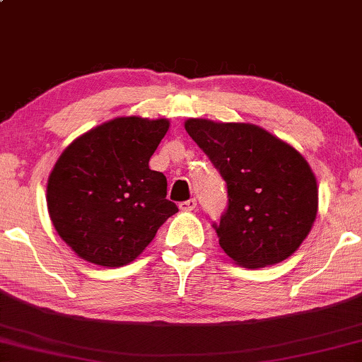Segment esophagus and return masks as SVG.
<instances>
[{"mask_svg": "<svg viewBox=\"0 0 362 362\" xmlns=\"http://www.w3.org/2000/svg\"><path fill=\"white\" fill-rule=\"evenodd\" d=\"M196 207H197L196 199H189V201H185V202L180 204V209H181V211H185V212L196 211Z\"/></svg>", "mask_w": 362, "mask_h": 362, "instance_id": "esophagus-1", "label": "esophagus"}]
</instances>
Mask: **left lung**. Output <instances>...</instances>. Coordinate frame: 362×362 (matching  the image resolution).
Instances as JSON below:
<instances>
[{"mask_svg": "<svg viewBox=\"0 0 362 362\" xmlns=\"http://www.w3.org/2000/svg\"><path fill=\"white\" fill-rule=\"evenodd\" d=\"M186 132L227 182V211L214 223L235 263H281L307 238L318 211V187L307 160L253 124L187 119Z\"/></svg>", "mask_w": 362, "mask_h": 362, "instance_id": "left-lung-1", "label": "left lung"}]
</instances>
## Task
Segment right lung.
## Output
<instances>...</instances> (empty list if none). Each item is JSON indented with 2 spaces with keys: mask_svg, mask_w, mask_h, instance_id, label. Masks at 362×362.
I'll use <instances>...</instances> for the list:
<instances>
[{
  "mask_svg": "<svg viewBox=\"0 0 362 362\" xmlns=\"http://www.w3.org/2000/svg\"><path fill=\"white\" fill-rule=\"evenodd\" d=\"M166 119L117 117L66 146L47 185V207L60 238L98 266L134 261L177 212L166 177L148 161L168 132Z\"/></svg>",
  "mask_w": 362,
  "mask_h": 362,
  "instance_id": "right-lung-1",
  "label": "right lung"
}]
</instances>
